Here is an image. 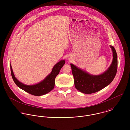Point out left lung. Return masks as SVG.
<instances>
[{
  "label": "left lung",
  "mask_w": 130,
  "mask_h": 130,
  "mask_svg": "<svg viewBox=\"0 0 130 130\" xmlns=\"http://www.w3.org/2000/svg\"><path fill=\"white\" fill-rule=\"evenodd\" d=\"M112 50L113 58L108 69L103 74L94 75L71 64L72 74L74 77L75 88L82 93L90 94L96 93L111 83L117 74L118 57L115 48L110 45Z\"/></svg>",
  "instance_id": "left-lung-1"
}]
</instances>
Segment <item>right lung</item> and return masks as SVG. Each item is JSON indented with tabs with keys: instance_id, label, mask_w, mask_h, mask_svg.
Wrapping results in <instances>:
<instances>
[{
	"instance_id": "add662e5",
	"label": "right lung",
	"mask_w": 130,
	"mask_h": 130,
	"mask_svg": "<svg viewBox=\"0 0 130 130\" xmlns=\"http://www.w3.org/2000/svg\"><path fill=\"white\" fill-rule=\"evenodd\" d=\"M64 63V60H61L57 62L53 67L50 74H48L43 80L34 85H26L18 80L14 76L10 65L11 74L13 81L19 88L32 95L40 96L49 93L54 88L56 76L59 74L60 69Z\"/></svg>"
}]
</instances>
